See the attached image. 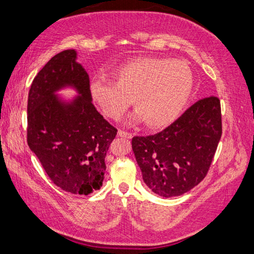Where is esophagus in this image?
Here are the masks:
<instances>
[{
  "mask_svg": "<svg viewBox=\"0 0 254 254\" xmlns=\"http://www.w3.org/2000/svg\"><path fill=\"white\" fill-rule=\"evenodd\" d=\"M118 136H119V137H125V138H131V134H130V132L125 131V130H122V129L118 130Z\"/></svg>",
  "mask_w": 254,
  "mask_h": 254,
  "instance_id": "1",
  "label": "esophagus"
}]
</instances>
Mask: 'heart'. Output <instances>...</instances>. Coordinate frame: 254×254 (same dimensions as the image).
I'll list each match as a JSON object with an SVG mask.
<instances>
[{
    "label": "heart",
    "instance_id": "obj_1",
    "mask_svg": "<svg viewBox=\"0 0 254 254\" xmlns=\"http://www.w3.org/2000/svg\"><path fill=\"white\" fill-rule=\"evenodd\" d=\"M114 83L94 78L90 83L93 102L108 118L119 119L130 105L129 123L162 128L173 123L192 92L193 75L182 61L136 57L110 70Z\"/></svg>",
    "mask_w": 254,
    "mask_h": 254
}]
</instances>
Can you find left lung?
Segmentation results:
<instances>
[{
    "mask_svg": "<svg viewBox=\"0 0 254 254\" xmlns=\"http://www.w3.org/2000/svg\"><path fill=\"white\" fill-rule=\"evenodd\" d=\"M222 136L221 102L199 100L164 130L131 140L143 180L161 197L181 196L206 177Z\"/></svg>",
    "mask_w": 254,
    "mask_h": 254,
    "instance_id": "8db88e82",
    "label": "left lung"
}]
</instances>
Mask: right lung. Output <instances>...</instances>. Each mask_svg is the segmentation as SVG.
I'll return each mask as SVG.
<instances>
[{"label": "right lung", "mask_w": 254, "mask_h": 254, "mask_svg": "<svg viewBox=\"0 0 254 254\" xmlns=\"http://www.w3.org/2000/svg\"><path fill=\"white\" fill-rule=\"evenodd\" d=\"M76 58L75 49L58 53L33 78L27 140L54 184L86 196L102 186L105 159L117 129L93 106L89 74ZM66 87L78 95L66 100L57 94Z\"/></svg>", "instance_id": "add662e5"}]
</instances>
